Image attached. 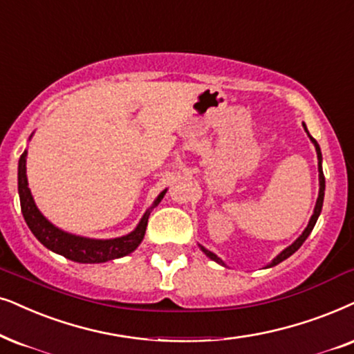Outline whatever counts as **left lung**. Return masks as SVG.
I'll return each instance as SVG.
<instances>
[{
	"mask_svg": "<svg viewBox=\"0 0 354 354\" xmlns=\"http://www.w3.org/2000/svg\"><path fill=\"white\" fill-rule=\"evenodd\" d=\"M304 128H306V125H304ZM306 131H307V128H306ZM309 133V131H307ZM309 138L312 140V143H314V146H315V151H317V158H319V182H320V190H319V198H317V203H315V209H314V214H312V218H310V221H309V224H307V227H306V231L302 232V236L297 239V241L295 242V244H291L288 247V249H284L281 254H279L277 259H274L272 263H270V267H274V265H278L279 261H283V260H286L288 257H291L292 254H295V252L299 249V247L304 244V241L307 239V236H309V234L312 232V229H314V226H315V223H317V218H319V214H320V211H322V205H324V190H325V177H324V171H322V153H320V148H319V145H317V141L314 140V138H312L310 135H309ZM201 250L205 252L206 255L209 257L211 260H214V261H218V263H221V265H224L223 263V260L221 259H218L216 255L213 254V252H209V250H206L205 247H201Z\"/></svg>",
	"mask_w": 354,
	"mask_h": 354,
	"instance_id": "1",
	"label": "left lung"
}]
</instances>
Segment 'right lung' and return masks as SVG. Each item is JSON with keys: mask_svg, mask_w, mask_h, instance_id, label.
Instances as JSON below:
<instances>
[{"mask_svg": "<svg viewBox=\"0 0 354 354\" xmlns=\"http://www.w3.org/2000/svg\"><path fill=\"white\" fill-rule=\"evenodd\" d=\"M26 156L27 153L21 154L19 159V172H17V188H19V198H21V209L24 214L27 226L32 234L39 239L42 244L52 252L66 257L73 261H80V263H100V261H107L113 259H120L131 254L138 245L143 241L146 226H148L149 211H146L145 216L141 218L140 224L133 232L128 236L118 239H109V241H95V239H86L80 236H73V234L59 231L55 227L52 223L42 216L32 198L29 187H27V176H26ZM166 190L158 196L154 201V206H158L162 200ZM153 206V208H154Z\"/></svg>", "mask_w": 354, "mask_h": 354, "instance_id": "obj_1", "label": "right lung"}]
</instances>
